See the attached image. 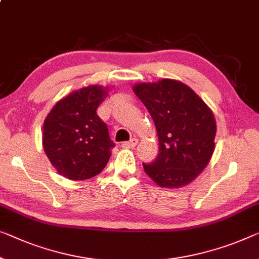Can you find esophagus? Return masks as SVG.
<instances>
[{"instance_id": "1", "label": "esophagus", "mask_w": 259, "mask_h": 259, "mask_svg": "<svg viewBox=\"0 0 259 259\" xmlns=\"http://www.w3.org/2000/svg\"><path fill=\"white\" fill-rule=\"evenodd\" d=\"M137 143H138L137 138H131L130 141L122 143V148H124V149H134L135 146L137 145Z\"/></svg>"}]
</instances>
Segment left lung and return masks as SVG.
Wrapping results in <instances>:
<instances>
[{
	"instance_id": "left-lung-1",
	"label": "left lung",
	"mask_w": 259,
	"mask_h": 259,
	"mask_svg": "<svg viewBox=\"0 0 259 259\" xmlns=\"http://www.w3.org/2000/svg\"><path fill=\"white\" fill-rule=\"evenodd\" d=\"M134 92L151 115L159 141L156 159L143 163L145 173L161 187L190 184L214 152L216 123L211 110L190 87L176 80L138 83Z\"/></svg>"
}]
</instances>
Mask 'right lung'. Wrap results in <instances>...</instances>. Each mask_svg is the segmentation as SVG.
Returning a JSON list of instances; mask_svg holds the SVG:
<instances>
[{
  "label": "right lung",
  "instance_id": "add662e5",
  "mask_svg": "<svg viewBox=\"0 0 259 259\" xmlns=\"http://www.w3.org/2000/svg\"><path fill=\"white\" fill-rule=\"evenodd\" d=\"M100 86L81 88L57 102L44 122L43 146L57 171L71 180L99 175L115 143L96 109L107 95Z\"/></svg>",
  "mask_w": 259,
  "mask_h": 259
}]
</instances>
